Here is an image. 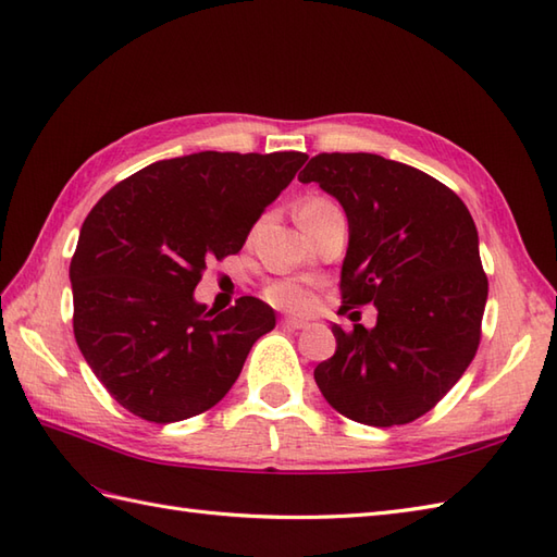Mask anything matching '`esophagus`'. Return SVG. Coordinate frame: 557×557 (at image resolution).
<instances>
[{"instance_id": "1", "label": "esophagus", "mask_w": 557, "mask_h": 557, "mask_svg": "<svg viewBox=\"0 0 557 557\" xmlns=\"http://www.w3.org/2000/svg\"><path fill=\"white\" fill-rule=\"evenodd\" d=\"M282 325L289 327V330H306V327H308V320H301V318H284Z\"/></svg>"}]
</instances>
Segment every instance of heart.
Returning <instances> with one entry per match:
<instances>
[{"instance_id": "heart-1", "label": "heart", "mask_w": 557, "mask_h": 557, "mask_svg": "<svg viewBox=\"0 0 557 557\" xmlns=\"http://www.w3.org/2000/svg\"><path fill=\"white\" fill-rule=\"evenodd\" d=\"M330 211H337V203L330 201L327 197H310L301 203L299 209V218L301 220H310V218H320ZM263 299L275 306L280 310H292V313H304L310 306H313V292L306 282L301 280H275L270 282L268 287L263 289Z\"/></svg>"}]
</instances>
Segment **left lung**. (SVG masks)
Here are the masks:
<instances>
[{
    "label": "left lung",
    "mask_w": 557,
    "mask_h": 557,
    "mask_svg": "<svg viewBox=\"0 0 557 557\" xmlns=\"http://www.w3.org/2000/svg\"><path fill=\"white\" fill-rule=\"evenodd\" d=\"M299 180L337 197L348 218L339 313L377 306L372 330L332 325L337 351L315 368L322 396L372 426L422 418L482 339L488 280L468 206L432 175L377 153H318Z\"/></svg>",
    "instance_id": "left-lung-1"
}]
</instances>
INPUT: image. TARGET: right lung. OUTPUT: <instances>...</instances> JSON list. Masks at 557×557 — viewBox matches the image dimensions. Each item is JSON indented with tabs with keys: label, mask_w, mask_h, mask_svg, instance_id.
Masks as SVG:
<instances>
[{
	"label": "right lung",
	"mask_w": 557,
	"mask_h": 557,
	"mask_svg": "<svg viewBox=\"0 0 557 557\" xmlns=\"http://www.w3.org/2000/svg\"><path fill=\"white\" fill-rule=\"evenodd\" d=\"M301 151H199L141 168L85 218L71 258L73 334L107 392L147 422L213 408L275 327L253 296L194 301L206 261L237 253L306 163Z\"/></svg>",
	"instance_id": "obj_1"
}]
</instances>
